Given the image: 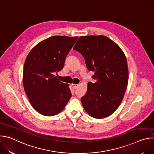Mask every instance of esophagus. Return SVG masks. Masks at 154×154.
<instances>
[{
	"mask_svg": "<svg viewBox=\"0 0 154 154\" xmlns=\"http://www.w3.org/2000/svg\"><path fill=\"white\" fill-rule=\"evenodd\" d=\"M78 86H79V85H77V84H72V86H73V88L74 89H76L78 87Z\"/></svg>",
	"mask_w": 154,
	"mask_h": 154,
	"instance_id": "esophagus-1",
	"label": "esophagus"
}]
</instances>
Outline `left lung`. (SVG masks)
Masks as SVG:
<instances>
[{"label": "left lung", "mask_w": 154, "mask_h": 154, "mask_svg": "<svg viewBox=\"0 0 154 154\" xmlns=\"http://www.w3.org/2000/svg\"><path fill=\"white\" fill-rule=\"evenodd\" d=\"M94 72L86 93L81 98L85 111L97 119L111 115L120 105L128 83L126 57L118 45L103 35L80 36L74 49Z\"/></svg>", "instance_id": "left-lung-1"}]
</instances>
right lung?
<instances>
[{"label":"right lung","instance_id":"add662e5","mask_svg":"<svg viewBox=\"0 0 154 154\" xmlns=\"http://www.w3.org/2000/svg\"><path fill=\"white\" fill-rule=\"evenodd\" d=\"M78 37L54 36L38 43L29 52L23 69L25 92L33 107L43 115L61 112L72 94L68 85L54 74L63 68Z\"/></svg>","mask_w":154,"mask_h":154}]
</instances>
